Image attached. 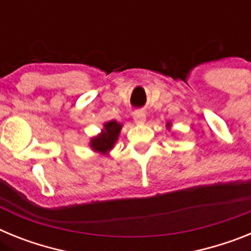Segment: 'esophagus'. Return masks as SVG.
Returning a JSON list of instances; mask_svg holds the SVG:
<instances>
[{"mask_svg": "<svg viewBox=\"0 0 251 251\" xmlns=\"http://www.w3.org/2000/svg\"><path fill=\"white\" fill-rule=\"evenodd\" d=\"M133 119H134L137 124H145L146 114L143 112H137L136 114L133 115Z\"/></svg>", "mask_w": 251, "mask_h": 251, "instance_id": "1", "label": "esophagus"}]
</instances>
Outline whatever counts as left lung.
Here are the masks:
<instances>
[{
  "mask_svg": "<svg viewBox=\"0 0 251 251\" xmlns=\"http://www.w3.org/2000/svg\"><path fill=\"white\" fill-rule=\"evenodd\" d=\"M171 127H172V123H171V122H167V123H166V128H167L168 130H171Z\"/></svg>",
  "mask_w": 251,
  "mask_h": 251,
  "instance_id": "1",
  "label": "left lung"
}]
</instances>
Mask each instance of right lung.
<instances>
[{"label": "right lung", "mask_w": 251, "mask_h": 251, "mask_svg": "<svg viewBox=\"0 0 251 251\" xmlns=\"http://www.w3.org/2000/svg\"><path fill=\"white\" fill-rule=\"evenodd\" d=\"M122 128H123V124L121 122H105L103 124L100 133L90 138L89 147L92 148L93 152L103 154V156H108L110 151L114 148L117 141H118Z\"/></svg>", "instance_id": "add662e5"}]
</instances>
